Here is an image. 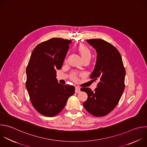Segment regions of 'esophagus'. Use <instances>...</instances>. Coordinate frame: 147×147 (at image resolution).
Masks as SVG:
<instances>
[{
  "label": "esophagus",
  "mask_w": 147,
  "mask_h": 147,
  "mask_svg": "<svg viewBox=\"0 0 147 147\" xmlns=\"http://www.w3.org/2000/svg\"><path fill=\"white\" fill-rule=\"evenodd\" d=\"M80 91H81L80 90V88L78 86H76V89H75V92L77 93H79Z\"/></svg>",
  "instance_id": "1"
}]
</instances>
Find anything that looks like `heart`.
I'll return each mask as SVG.
<instances>
[{
	"label": "heart",
	"instance_id": "b5f03b06",
	"mask_svg": "<svg viewBox=\"0 0 147 147\" xmlns=\"http://www.w3.org/2000/svg\"><path fill=\"white\" fill-rule=\"evenodd\" d=\"M78 51L81 55V57L83 59H85L86 58H90L91 57V52L90 51L89 49L85 46L84 44H80L78 46ZM72 78L73 80H77V75L76 74H73L72 76Z\"/></svg>",
	"mask_w": 147,
	"mask_h": 147
}]
</instances>
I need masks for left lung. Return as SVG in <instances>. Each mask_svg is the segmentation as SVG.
<instances>
[{
	"instance_id": "left-lung-1",
	"label": "left lung",
	"mask_w": 147,
	"mask_h": 147,
	"mask_svg": "<svg viewBox=\"0 0 147 147\" xmlns=\"http://www.w3.org/2000/svg\"><path fill=\"white\" fill-rule=\"evenodd\" d=\"M97 53L94 69L90 78L98 80L94 91L82 88L88 94L83 106L90 114L103 117L109 114L118 105L125 89V69L121 54L110 43L100 38L86 40Z\"/></svg>"
}]
</instances>
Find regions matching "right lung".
I'll return each mask as SVG.
<instances>
[{
    "label": "right lung",
    "instance_id": "right-lung-1",
    "mask_svg": "<svg viewBox=\"0 0 147 147\" xmlns=\"http://www.w3.org/2000/svg\"><path fill=\"white\" fill-rule=\"evenodd\" d=\"M71 40L52 38L38 44L26 67V87L33 107L40 114L52 117L65 107L74 93L73 85L58 82L57 70L61 69Z\"/></svg>",
    "mask_w": 147,
    "mask_h": 147
}]
</instances>
